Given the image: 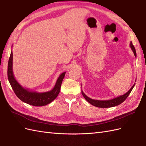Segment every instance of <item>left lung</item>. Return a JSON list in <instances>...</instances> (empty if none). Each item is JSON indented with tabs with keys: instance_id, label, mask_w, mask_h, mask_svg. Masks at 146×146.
<instances>
[{
	"instance_id": "8db88e82",
	"label": "left lung",
	"mask_w": 146,
	"mask_h": 146,
	"mask_svg": "<svg viewBox=\"0 0 146 146\" xmlns=\"http://www.w3.org/2000/svg\"><path fill=\"white\" fill-rule=\"evenodd\" d=\"M130 47H131L133 52H134L135 57H136V56L137 55H136L135 49L134 48V45L132 44V42H130ZM135 85V83H134V84L133 85L131 88L124 95H122L121 96H119V97H117L111 99V100H94V99H92L90 98H89L88 97H87V96L84 94V92H83L82 90V94L83 97H84V98H85V100L87 101L88 103L92 104V105H94V106L99 107V108H110V107L117 106V105H119L120 104H122L123 102H124L125 100V99L128 97L129 94H131V92L133 88L134 87Z\"/></svg>"
}]
</instances>
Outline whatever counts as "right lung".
Listing matches in <instances>:
<instances>
[{"label":"right lung","instance_id":"add662e5","mask_svg":"<svg viewBox=\"0 0 146 146\" xmlns=\"http://www.w3.org/2000/svg\"><path fill=\"white\" fill-rule=\"evenodd\" d=\"M13 54L11 49L10 58L8 62L7 76L9 82L17 97L23 101L31 105L41 107L50 104L58 97L60 92L61 85L66 72L61 73L56 80L55 85L50 91L45 92H38L23 87L15 78L13 73Z\"/></svg>","mask_w":146,"mask_h":146}]
</instances>
